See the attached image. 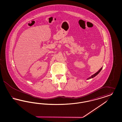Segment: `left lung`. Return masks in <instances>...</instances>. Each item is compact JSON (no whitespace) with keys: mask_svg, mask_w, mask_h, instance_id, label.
Returning a JSON list of instances; mask_svg holds the SVG:
<instances>
[{"mask_svg":"<svg viewBox=\"0 0 122 122\" xmlns=\"http://www.w3.org/2000/svg\"><path fill=\"white\" fill-rule=\"evenodd\" d=\"M102 68H101L100 70H99L98 71L97 73H96L95 74H94V75H93L91 77H90L89 78H88L87 79V80H89V79H90L93 78H94V77H95L96 76H97V75L99 73H100V72L101 71V70H102Z\"/></svg>","mask_w":122,"mask_h":122,"instance_id":"8db88e82","label":"left lung"}]
</instances>
